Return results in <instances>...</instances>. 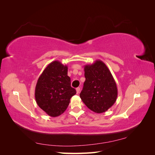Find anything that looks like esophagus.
I'll return each mask as SVG.
<instances>
[{
    "label": "esophagus",
    "mask_w": 155,
    "mask_h": 155,
    "mask_svg": "<svg viewBox=\"0 0 155 155\" xmlns=\"http://www.w3.org/2000/svg\"><path fill=\"white\" fill-rule=\"evenodd\" d=\"M79 92H80V88L78 87V88H76V92H77V94H79Z\"/></svg>",
    "instance_id": "obj_1"
}]
</instances>
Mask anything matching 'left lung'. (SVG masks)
<instances>
[{"mask_svg": "<svg viewBox=\"0 0 155 155\" xmlns=\"http://www.w3.org/2000/svg\"><path fill=\"white\" fill-rule=\"evenodd\" d=\"M85 81L80 97L85 105L96 113H103L114 105L118 89L109 69L101 60L84 67Z\"/></svg>", "mask_w": 155, "mask_h": 155, "instance_id": "obj_1", "label": "left lung"}]
</instances>
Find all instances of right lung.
I'll use <instances>...</instances> for the list:
<instances>
[{"label": "right lung", "mask_w": 155, "mask_h": 155, "mask_svg": "<svg viewBox=\"0 0 155 155\" xmlns=\"http://www.w3.org/2000/svg\"><path fill=\"white\" fill-rule=\"evenodd\" d=\"M76 94L71 87L68 67L59 61L50 63L37 80L35 97L37 104L46 114L57 117L66 110L70 98Z\"/></svg>", "instance_id": "right-lung-1"}]
</instances>
